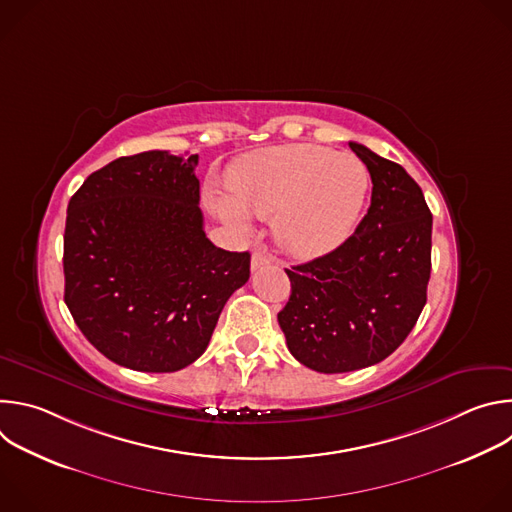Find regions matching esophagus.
I'll return each instance as SVG.
<instances>
[{"label": "esophagus", "mask_w": 512, "mask_h": 512, "mask_svg": "<svg viewBox=\"0 0 512 512\" xmlns=\"http://www.w3.org/2000/svg\"><path fill=\"white\" fill-rule=\"evenodd\" d=\"M271 261V257L265 253V249H255L253 257H251V269H259L263 265H267Z\"/></svg>", "instance_id": "34e87169"}]
</instances>
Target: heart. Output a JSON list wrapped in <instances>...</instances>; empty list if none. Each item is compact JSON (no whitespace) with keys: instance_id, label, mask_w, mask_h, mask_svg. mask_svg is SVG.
Returning a JSON list of instances; mask_svg holds the SVG:
<instances>
[{"instance_id":"b5f03b06","label":"heart","mask_w":512,"mask_h":512,"mask_svg":"<svg viewBox=\"0 0 512 512\" xmlns=\"http://www.w3.org/2000/svg\"><path fill=\"white\" fill-rule=\"evenodd\" d=\"M371 176L352 154L314 143H287L239 158L229 174V196L212 210L239 231L249 215L273 216L277 243L298 257H318L342 245L356 227Z\"/></svg>"}]
</instances>
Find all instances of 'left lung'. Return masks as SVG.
Returning a JSON list of instances; mask_svg holds the SVG:
<instances>
[{"label": "left lung", "instance_id": "left-lung-1", "mask_svg": "<svg viewBox=\"0 0 512 512\" xmlns=\"http://www.w3.org/2000/svg\"><path fill=\"white\" fill-rule=\"evenodd\" d=\"M373 180L371 206L334 251L285 269L277 314L287 348L318 373H350L395 352L413 330L431 273V212L399 164L350 141Z\"/></svg>", "mask_w": 512, "mask_h": 512}]
</instances>
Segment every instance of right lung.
<instances>
[{"mask_svg": "<svg viewBox=\"0 0 512 512\" xmlns=\"http://www.w3.org/2000/svg\"><path fill=\"white\" fill-rule=\"evenodd\" d=\"M198 156L117 158L75 192L64 229V302L85 338L141 373H174L208 346L251 255L214 247Z\"/></svg>", "mask_w": 512, "mask_h": 512, "instance_id": "right-lung-1", "label": "right lung"}]
</instances>
